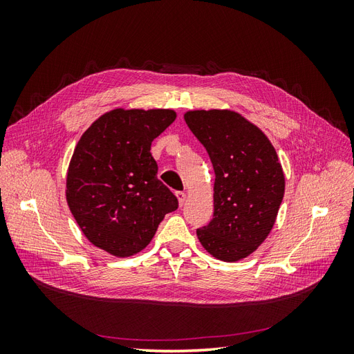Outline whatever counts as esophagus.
<instances>
[{"instance_id": "esophagus-1", "label": "esophagus", "mask_w": 354, "mask_h": 354, "mask_svg": "<svg viewBox=\"0 0 354 354\" xmlns=\"http://www.w3.org/2000/svg\"><path fill=\"white\" fill-rule=\"evenodd\" d=\"M176 196H177V199H178V205H180V207H183V205H185V202H186V198H187L185 192H177Z\"/></svg>"}]
</instances>
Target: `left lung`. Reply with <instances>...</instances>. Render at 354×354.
<instances>
[{"label": "left lung", "mask_w": 354, "mask_h": 354, "mask_svg": "<svg viewBox=\"0 0 354 354\" xmlns=\"http://www.w3.org/2000/svg\"><path fill=\"white\" fill-rule=\"evenodd\" d=\"M185 121L212 162L214 217L196 230L216 259H246L269 236L285 194L279 158L267 136L229 109L189 111Z\"/></svg>", "instance_id": "obj_1"}]
</instances>
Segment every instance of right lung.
Instances as JSON below:
<instances>
[{
  "label": "right lung",
  "mask_w": 354,
  "mask_h": 354,
  "mask_svg": "<svg viewBox=\"0 0 354 354\" xmlns=\"http://www.w3.org/2000/svg\"><path fill=\"white\" fill-rule=\"evenodd\" d=\"M171 109L106 112L75 147L66 176V201L94 246L115 257L145 250L178 201L162 181L151 145L174 122Z\"/></svg>",
  "instance_id": "1"
}]
</instances>
